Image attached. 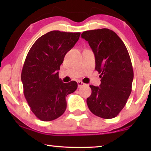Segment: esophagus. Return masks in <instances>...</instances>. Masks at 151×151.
I'll return each instance as SVG.
<instances>
[{
    "label": "esophagus",
    "mask_w": 151,
    "mask_h": 151,
    "mask_svg": "<svg viewBox=\"0 0 151 151\" xmlns=\"http://www.w3.org/2000/svg\"><path fill=\"white\" fill-rule=\"evenodd\" d=\"M77 83H78V88H80V87H81L82 86H83V85H85V83H83V82L81 81H77Z\"/></svg>",
    "instance_id": "obj_1"
}]
</instances>
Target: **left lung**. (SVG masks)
I'll use <instances>...</instances> for the list:
<instances>
[{"label":"left lung","instance_id":"obj_1","mask_svg":"<svg viewBox=\"0 0 151 151\" xmlns=\"http://www.w3.org/2000/svg\"><path fill=\"white\" fill-rule=\"evenodd\" d=\"M81 37L93 51L95 70L101 78L99 87L90 85L92 93L86 99L88 109L103 119L114 118L124 108L132 91L134 73L126 46L108 29L87 30Z\"/></svg>","mask_w":151,"mask_h":151}]
</instances>
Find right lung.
Masks as SVG:
<instances>
[{"label":"right lung","mask_w":151,"mask_h":151,"mask_svg":"<svg viewBox=\"0 0 151 151\" xmlns=\"http://www.w3.org/2000/svg\"><path fill=\"white\" fill-rule=\"evenodd\" d=\"M80 35L52 30L39 38L28 52L21 73L24 95L32 112L42 121L62 115L66 96L77 88L75 81L63 83L58 70Z\"/></svg>","instance_id":"add662e5"}]
</instances>
